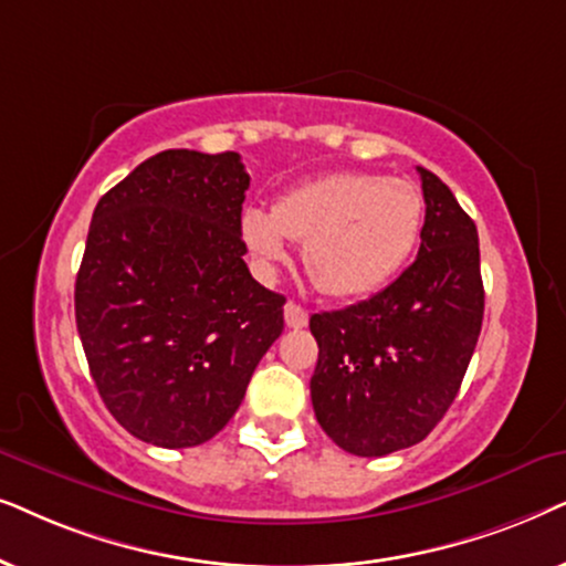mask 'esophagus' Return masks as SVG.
Listing matches in <instances>:
<instances>
[{"label": "esophagus", "mask_w": 566, "mask_h": 566, "mask_svg": "<svg viewBox=\"0 0 566 566\" xmlns=\"http://www.w3.org/2000/svg\"><path fill=\"white\" fill-rule=\"evenodd\" d=\"M284 323H287L290 328H305L307 326V311L290 300V303L284 305Z\"/></svg>", "instance_id": "34e87169"}]
</instances>
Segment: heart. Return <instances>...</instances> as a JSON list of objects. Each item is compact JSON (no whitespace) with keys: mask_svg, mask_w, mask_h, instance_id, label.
Masks as SVG:
<instances>
[{"mask_svg":"<svg viewBox=\"0 0 566 566\" xmlns=\"http://www.w3.org/2000/svg\"><path fill=\"white\" fill-rule=\"evenodd\" d=\"M424 224V196L411 180L331 172L292 188L266 209L248 207L240 235L263 269L303 240L307 276L321 292L354 297L378 290L409 259Z\"/></svg>","mask_w":566,"mask_h":566,"instance_id":"1","label":"heart"}]
</instances>
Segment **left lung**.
Masks as SVG:
<instances>
[{
  "instance_id": "left-lung-1",
  "label": "left lung",
  "mask_w": 566,
  "mask_h": 566,
  "mask_svg": "<svg viewBox=\"0 0 566 566\" xmlns=\"http://www.w3.org/2000/svg\"><path fill=\"white\" fill-rule=\"evenodd\" d=\"M417 170L427 205L417 261L370 300L311 318L315 419L361 458L432 432L455 401L484 318L476 224L434 172Z\"/></svg>"
}]
</instances>
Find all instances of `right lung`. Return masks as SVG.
I'll list each match as a JSON object with an SVG mask.
<instances>
[{
    "label": "right lung",
    "instance_id": "right-lung-1",
    "mask_svg": "<svg viewBox=\"0 0 566 566\" xmlns=\"http://www.w3.org/2000/svg\"><path fill=\"white\" fill-rule=\"evenodd\" d=\"M238 153L165 149L97 201L74 318L97 394L157 448L212 440L284 328V297L248 271Z\"/></svg>",
    "mask_w": 566,
    "mask_h": 566
}]
</instances>
